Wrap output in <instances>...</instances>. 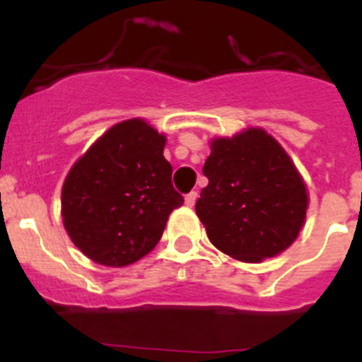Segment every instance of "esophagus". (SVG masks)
Listing matches in <instances>:
<instances>
[{
  "label": "esophagus",
  "mask_w": 362,
  "mask_h": 362,
  "mask_svg": "<svg viewBox=\"0 0 362 362\" xmlns=\"http://www.w3.org/2000/svg\"><path fill=\"white\" fill-rule=\"evenodd\" d=\"M197 201V192H190V194H187V197H185V203H187V206H194Z\"/></svg>",
  "instance_id": "obj_1"
}]
</instances>
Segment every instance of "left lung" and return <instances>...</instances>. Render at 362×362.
I'll return each instance as SVG.
<instances>
[{"mask_svg": "<svg viewBox=\"0 0 362 362\" xmlns=\"http://www.w3.org/2000/svg\"><path fill=\"white\" fill-rule=\"evenodd\" d=\"M196 212L230 257L259 263L286 250L305 223L308 196L279 143L261 129L212 141Z\"/></svg>", "mask_w": 362, "mask_h": 362, "instance_id": "1", "label": "left lung"}]
</instances>
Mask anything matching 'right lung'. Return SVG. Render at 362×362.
Returning <instances> with one entry per match:
<instances>
[{"mask_svg":"<svg viewBox=\"0 0 362 362\" xmlns=\"http://www.w3.org/2000/svg\"><path fill=\"white\" fill-rule=\"evenodd\" d=\"M165 141L143 119L123 121L70 168L62 216L86 257L127 267L158 245L170 212L185 201L172 185Z\"/></svg>","mask_w":362,"mask_h":362,"instance_id":"1","label":"right lung"}]
</instances>
